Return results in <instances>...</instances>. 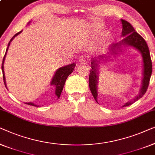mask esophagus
Masks as SVG:
<instances>
[{"label":"esophagus","instance_id":"34e87169","mask_svg":"<svg viewBox=\"0 0 155 155\" xmlns=\"http://www.w3.org/2000/svg\"><path fill=\"white\" fill-rule=\"evenodd\" d=\"M86 59L84 58V57H81L78 59V62L80 63V64H85V62H86Z\"/></svg>","mask_w":155,"mask_h":155}]
</instances>
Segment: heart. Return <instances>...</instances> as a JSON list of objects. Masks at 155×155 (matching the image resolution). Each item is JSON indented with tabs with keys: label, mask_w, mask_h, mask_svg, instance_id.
<instances>
[{
	"label": "heart",
	"mask_w": 155,
	"mask_h": 155,
	"mask_svg": "<svg viewBox=\"0 0 155 155\" xmlns=\"http://www.w3.org/2000/svg\"><path fill=\"white\" fill-rule=\"evenodd\" d=\"M104 27H102V26L95 25L92 28V29H91V36H97V35H99L100 34H101L102 32L104 31Z\"/></svg>",
	"instance_id": "1"
}]
</instances>
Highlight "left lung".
Wrapping results in <instances>:
<instances>
[{"instance_id":"left-lung-1","label":"left lung","mask_w":155,"mask_h":155,"mask_svg":"<svg viewBox=\"0 0 155 155\" xmlns=\"http://www.w3.org/2000/svg\"><path fill=\"white\" fill-rule=\"evenodd\" d=\"M122 24V32L121 36L124 38L120 42L112 44L110 48V51L105 55H100L99 57L92 58L91 60V69L89 75V87L92 93L93 96L94 97L97 103V86H98L99 80V67L100 64H103V62H107L112 60L113 57H117L119 52H122L126 48L133 47L140 52L143 59V77L141 81V86L139 90L138 94L134 98L126 102L124 104V107L129 106L134 104L135 102L141 98L147 91L148 85H149L150 77H151L152 66V61L150 58L149 48H148L145 41L140 34H138L135 31L134 28L132 27L129 22L127 21L121 19Z\"/></svg>"}]
</instances>
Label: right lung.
Segmentation results:
<instances>
[{"mask_svg":"<svg viewBox=\"0 0 155 155\" xmlns=\"http://www.w3.org/2000/svg\"><path fill=\"white\" fill-rule=\"evenodd\" d=\"M31 23V21H29V23L27 24L28 25H29V24ZM22 31H20L18 33L16 34L14 36L12 37V38L10 39L9 43H8V48L7 49H6V52H5V55H4V58H3V63H2V71H3V81H4V84H5V86L6 87V88L8 89L7 88V85H6V81H5V72H4V62H5V57L6 55H7V52H8V50L9 48V46L10 45V43L12 42V41L14 39L15 37L17 36H18V35L21 33ZM76 66V64L75 63H72V64H70L69 65H67V66H64V67H60V68H59L58 70H56L55 73L54 74L53 78H52V80H51V86H54L55 87V96L59 98L61 95V93H62V89L64 88V84H65V81H66L67 77H69V74H71V72L74 71V67ZM25 104H29V105H31V106H34V107H39L38 105H36V104H35L33 102H25Z\"/></svg>","mask_w":155,"mask_h":155,"instance_id":"right-lung-1","label":"right lung"}]
</instances>
